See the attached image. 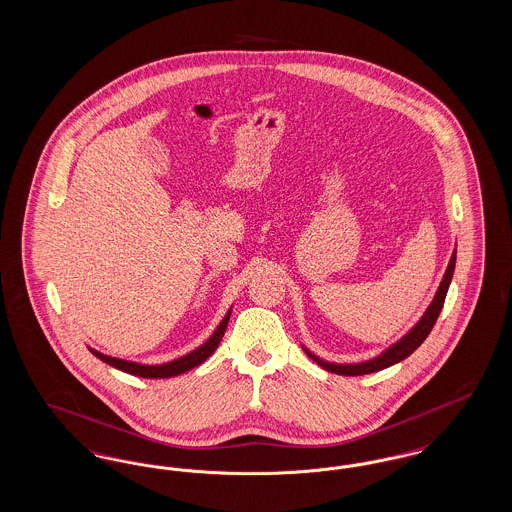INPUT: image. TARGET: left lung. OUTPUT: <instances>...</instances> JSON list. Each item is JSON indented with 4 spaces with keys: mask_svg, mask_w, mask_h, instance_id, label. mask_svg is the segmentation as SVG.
Listing matches in <instances>:
<instances>
[{
    "mask_svg": "<svg viewBox=\"0 0 512 512\" xmlns=\"http://www.w3.org/2000/svg\"><path fill=\"white\" fill-rule=\"evenodd\" d=\"M455 261H457V249L453 251L451 259H449V265L447 270L439 282L438 292L434 295L432 303L428 305V309L424 311V315L420 317V320L414 324L413 328L401 338V340L391 343L388 349H384L380 355L363 361V363H349V365H341V363H330V361H324L320 359L318 355H315L313 351H309L305 345H303V351L317 363L322 366L324 370L328 372H334V374H341V376H363V374H370V372H378V370H384L391 365H397L401 363L403 359H407L411 353H414L420 343L428 338V334L432 332L436 320H438L439 313H441V307H443V301H445V295L449 290V284L453 280V272H455Z\"/></svg>",
    "mask_w": 512,
    "mask_h": 512,
    "instance_id": "8db88e82",
    "label": "left lung"
}]
</instances>
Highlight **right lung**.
<instances>
[{"mask_svg": "<svg viewBox=\"0 0 512 512\" xmlns=\"http://www.w3.org/2000/svg\"><path fill=\"white\" fill-rule=\"evenodd\" d=\"M232 315V307L228 309V313L224 315V318L220 320L217 330L207 338L205 343H201L199 347H195L194 351L178 357V359H172L169 363H163V365H142V363H134V361H124L119 357H111V355H105L98 349H92L88 347L99 361L107 363V365L115 366L122 372H128V374H134V376H140V378H172V376H178V374H184L188 370H192L197 365H201L203 361H207L215 349L219 347L220 340L226 332V326H228V320Z\"/></svg>", "mask_w": 512, "mask_h": 512, "instance_id": "add662e5", "label": "right lung"}]
</instances>
